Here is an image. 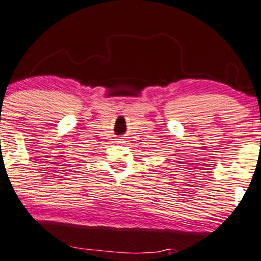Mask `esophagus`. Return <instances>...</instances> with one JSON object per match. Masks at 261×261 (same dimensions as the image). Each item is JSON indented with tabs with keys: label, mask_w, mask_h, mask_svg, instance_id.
<instances>
[{
	"label": "esophagus",
	"mask_w": 261,
	"mask_h": 261,
	"mask_svg": "<svg viewBox=\"0 0 261 261\" xmlns=\"http://www.w3.org/2000/svg\"><path fill=\"white\" fill-rule=\"evenodd\" d=\"M125 142V141L124 140H122V139H120V140H119V143H124Z\"/></svg>",
	"instance_id": "34e87169"
}]
</instances>
